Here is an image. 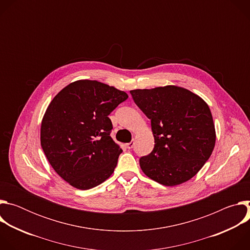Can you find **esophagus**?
Returning <instances> with one entry per match:
<instances>
[{
    "instance_id": "obj_1",
    "label": "esophagus",
    "mask_w": 250,
    "mask_h": 250,
    "mask_svg": "<svg viewBox=\"0 0 250 250\" xmlns=\"http://www.w3.org/2000/svg\"><path fill=\"white\" fill-rule=\"evenodd\" d=\"M133 146H134V142L133 141H130V142H128V144H126V147L128 149H131Z\"/></svg>"
}]
</instances>
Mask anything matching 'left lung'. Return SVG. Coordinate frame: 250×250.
<instances>
[{
  "label": "left lung",
  "mask_w": 250,
  "mask_h": 250,
  "mask_svg": "<svg viewBox=\"0 0 250 250\" xmlns=\"http://www.w3.org/2000/svg\"><path fill=\"white\" fill-rule=\"evenodd\" d=\"M130 94L151 121L154 136L153 150L139 159L141 170L165 186L190 180L215 147V125L207 103L177 86L131 90Z\"/></svg>",
  "instance_id": "obj_1"
}]
</instances>
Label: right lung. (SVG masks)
<instances>
[{"instance_id":"obj_1","label":"right lung","mask_w":250,"mask_h":250,"mask_svg":"<svg viewBox=\"0 0 250 250\" xmlns=\"http://www.w3.org/2000/svg\"><path fill=\"white\" fill-rule=\"evenodd\" d=\"M127 98L109 85L79 80L49 104L42 123V147L55 172L71 186L88 190L113 174L123 150L111 137L109 115Z\"/></svg>"}]
</instances>
